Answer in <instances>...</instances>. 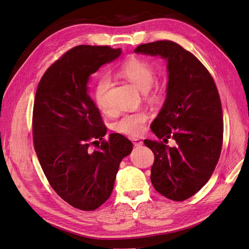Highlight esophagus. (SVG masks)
<instances>
[{
    "instance_id": "obj_1",
    "label": "esophagus",
    "mask_w": 249,
    "mask_h": 249,
    "mask_svg": "<svg viewBox=\"0 0 249 249\" xmlns=\"http://www.w3.org/2000/svg\"><path fill=\"white\" fill-rule=\"evenodd\" d=\"M130 140L132 141L133 145H134L135 147H140V146L142 145V141L140 140V139H138V138H130Z\"/></svg>"
}]
</instances>
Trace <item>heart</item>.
I'll return each instance as SVG.
<instances>
[{
    "mask_svg": "<svg viewBox=\"0 0 249 249\" xmlns=\"http://www.w3.org/2000/svg\"><path fill=\"white\" fill-rule=\"evenodd\" d=\"M119 73L138 88L140 91L142 92L143 96L150 100H156L162 94V86L158 83H154V68L146 60L135 57L129 58L120 66ZM109 87V76L103 74L96 83L93 93L96 107L102 113L106 114L111 111V107L108 100ZM147 121L148 114L145 110L125 113L120 116L113 123V129L118 133L135 136L145 130Z\"/></svg>",
    "mask_w": 249,
    "mask_h": 249,
    "instance_id": "obj_1",
    "label": "heart"
}]
</instances>
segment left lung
Returning a JSON list of instances; mask_svg holds the SVG:
<instances>
[{"label": "left lung", "instance_id": "8db88e82", "mask_svg": "<svg viewBox=\"0 0 249 249\" xmlns=\"http://www.w3.org/2000/svg\"><path fill=\"white\" fill-rule=\"evenodd\" d=\"M134 53L161 57L167 63L166 98L150 128L163 142L175 139L176 146L150 140L143 142L154 153V188L180 202L205 185L218 162L223 136L219 94L209 71L177 43H146Z\"/></svg>", "mask_w": 249, "mask_h": 249}]
</instances>
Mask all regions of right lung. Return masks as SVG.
<instances>
[{
	"label": "right lung",
	"instance_id": "1",
	"mask_svg": "<svg viewBox=\"0 0 249 249\" xmlns=\"http://www.w3.org/2000/svg\"><path fill=\"white\" fill-rule=\"evenodd\" d=\"M121 53L109 46H75L45 71L36 91L38 160L53 190L79 210L93 211L107 202L120 162L132 151V142L120 133L103 140L107 129L88 87L91 75ZM98 138L102 145L93 150Z\"/></svg>",
	"mask_w": 249,
	"mask_h": 249
}]
</instances>
